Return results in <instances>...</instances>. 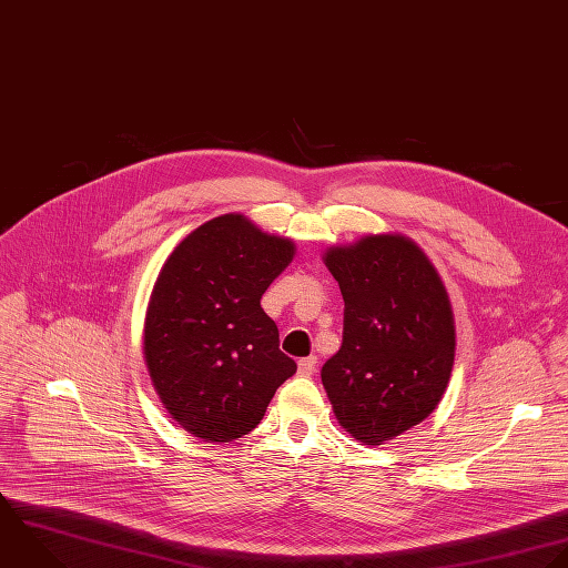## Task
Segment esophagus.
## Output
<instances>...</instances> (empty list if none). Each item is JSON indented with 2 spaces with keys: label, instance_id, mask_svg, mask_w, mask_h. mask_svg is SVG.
<instances>
[{
  "label": "esophagus",
  "instance_id": "esophagus-1",
  "mask_svg": "<svg viewBox=\"0 0 568 568\" xmlns=\"http://www.w3.org/2000/svg\"><path fill=\"white\" fill-rule=\"evenodd\" d=\"M316 372V356H307V358H301L298 361V374L301 376H312Z\"/></svg>",
  "mask_w": 568,
  "mask_h": 568
}]
</instances>
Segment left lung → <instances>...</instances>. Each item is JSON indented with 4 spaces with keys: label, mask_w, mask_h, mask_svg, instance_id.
I'll list each match as a JSON object with an SVG mask.
<instances>
[{
    "label": "left lung",
    "mask_w": 568,
    "mask_h": 568,
    "mask_svg": "<svg viewBox=\"0 0 568 568\" xmlns=\"http://www.w3.org/2000/svg\"><path fill=\"white\" fill-rule=\"evenodd\" d=\"M325 265L345 301L343 345L321 378L338 423L361 443L383 445L423 423L440 403L456 354L445 285L398 234L332 247Z\"/></svg>",
    "instance_id": "1"
}]
</instances>
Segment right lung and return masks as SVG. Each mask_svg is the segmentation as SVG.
I'll use <instances>...</instances> for the list:
<instances>
[{"label":"right lung","mask_w":568,"mask_h":568,"mask_svg":"<svg viewBox=\"0 0 568 568\" xmlns=\"http://www.w3.org/2000/svg\"><path fill=\"white\" fill-rule=\"evenodd\" d=\"M294 243L241 214L187 234L154 283L143 352L172 418L192 436L232 443L250 434L296 374L278 349V327L261 296L290 265Z\"/></svg>","instance_id":"add662e5"}]
</instances>
